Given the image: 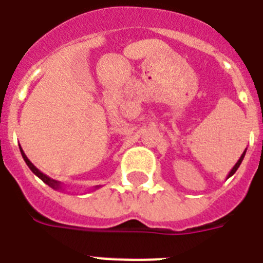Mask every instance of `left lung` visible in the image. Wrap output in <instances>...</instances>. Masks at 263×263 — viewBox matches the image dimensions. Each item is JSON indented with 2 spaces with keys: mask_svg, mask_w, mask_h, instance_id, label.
<instances>
[{
  "mask_svg": "<svg viewBox=\"0 0 263 263\" xmlns=\"http://www.w3.org/2000/svg\"><path fill=\"white\" fill-rule=\"evenodd\" d=\"M245 153H247V148H245V151H244V153H242V155H241V156H240V159H238V160H237V163H236V164H235V165H233V168H232V170H231V171H230V173H228V176H227V179H230L231 176H232V175H233V173H235V172H236V171H237V168H238V167H240V164H241V161H242V159H244V156H245Z\"/></svg>",
  "mask_w": 263,
  "mask_h": 263,
  "instance_id": "left-lung-1",
  "label": "left lung"
}]
</instances>
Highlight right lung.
<instances>
[{
  "label": "right lung",
  "instance_id": "add662e5",
  "mask_svg": "<svg viewBox=\"0 0 263 263\" xmlns=\"http://www.w3.org/2000/svg\"><path fill=\"white\" fill-rule=\"evenodd\" d=\"M19 148H21V154H22V156H23V159H25L26 164H27L28 168H30V170L32 171V172L35 173L36 176H37L39 179L42 180L43 182H45V184H47L48 186L52 187V189H54V190H61V192H64L65 189H64V186H62L61 182L57 181V180H53L52 177H49V176H47V175H45V173H43L40 170H37V168H36L35 165H33L32 163H31L30 159H28L27 156H26L25 151L22 150V147H19ZM99 187H100V186H95V189H99ZM95 189H93V190H95Z\"/></svg>",
  "mask_w": 263,
  "mask_h": 263
}]
</instances>
